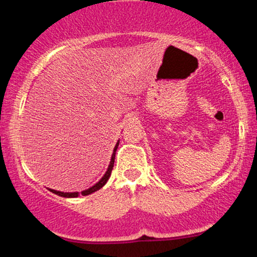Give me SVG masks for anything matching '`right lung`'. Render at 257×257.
Segmentation results:
<instances>
[{
  "instance_id": "obj_1",
  "label": "right lung",
  "mask_w": 257,
  "mask_h": 257,
  "mask_svg": "<svg viewBox=\"0 0 257 257\" xmlns=\"http://www.w3.org/2000/svg\"><path fill=\"white\" fill-rule=\"evenodd\" d=\"M118 144H119V140L117 141L116 146H114V149H113V152H112L111 161H110V164H108L107 170H106V173L104 174V176H102V178L100 179L95 185L91 186V187L88 188V190L82 191L81 193H79V192H60V191L52 190V188H49V191H51V192H53V193L58 194V196H60V197H65V198H76V197H78L79 194H82V196H88V194H90V193L95 192V191L100 190V188H101L102 186H105L106 182H107V180L110 179L112 168H113V164H114V156H116V151H117V147H118Z\"/></svg>"
}]
</instances>
